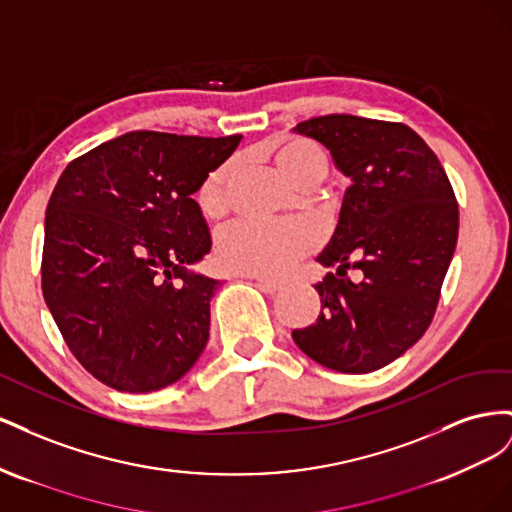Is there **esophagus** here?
<instances>
[{
	"instance_id": "esophagus-1",
	"label": "esophagus",
	"mask_w": 512,
	"mask_h": 512,
	"mask_svg": "<svg viewBox=\"0 0 512 512\" xmlns=\"http://www.w3.org/2000/svg\"><path fill=\"white\" fill-rule=\"evenodd\" d=\"M254 282H256L262 290H267V292H277V290H282V288L286 286V282H282V280H271V277H254Z\"/></svg>"
}]
</instances>
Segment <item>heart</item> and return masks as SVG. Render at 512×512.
Here are the masks:
<instances>
[{"label":"heart","mask_w":512,"mask_h":512,"mask_svg":"<svg viewBox=\"0 0 512 512\" xmlns=\"http://www.w3.org/2000/svg\"><path fill=\"white\" fill-rule=\"evenodd\" d=\"M273 160L282 175L299 185L312 175H327V156L305 138H284L271 147ZM230 164L215 168L196 194L200 213L207 220H222L228 213ZM318 241V230L301 220L286 222H239L222 230L215 245L218 262L232 273L252 277H280L305 256Z\"/></svg>","instance_id":"obj_1"}]
</instances>
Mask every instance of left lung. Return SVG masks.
I'll return each mask as SVG.
<instances>
[{
	"label": "left lung",
	"mask_w": 512,
	"mask_h": 512,
	"mask_svg": "<svg viewBox=\"0 0 512 512\" xmlns=\"http://www.w3.org/2000/svg\"><path fill=\"white\" fill-rule=\"evenodd\" d=\"M294 132L327 147L350 185L316 256L337 275L314 286L320 316L292 339L324 367L367 374L412 348L436 314L457 245L455 192L436 153L404 123L324 115ZM350 266L364 273L361 283L345 277Z\"/></svg>",
	"instance_id": "obj_1"
}]
</instances>
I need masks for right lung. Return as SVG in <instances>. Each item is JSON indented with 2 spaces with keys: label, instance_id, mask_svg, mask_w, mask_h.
Instances as JSON below:
<instances>
[{
  "label": "right lung",
  "instance_id": "1",
  "mask_svg": "<svg viewBox=\"0 0 512 512\" xmlns=\"http://www.w3.org/2000/svg\"><path fill=\"white\" fill-rule=\"evenodd\" d=\"M241 138L136 130L61 173L44 218L42 294L72 354L111 389H164L203 354L222 282L192 269L211 252L192 196Z\"/></svg>",
  "mask_w": 512,
  "mask_h": 512
}]
</instances>
